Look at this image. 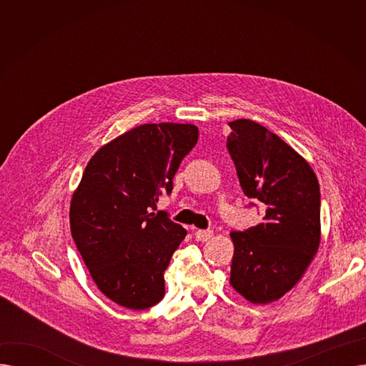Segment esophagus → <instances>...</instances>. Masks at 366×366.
<instances>
[{"instance_id": "esophagus-1", "label": "esophagus", "mask_w": 366, "mask_h": 366, "mask_svg": "<svg viewBox=\"0 0 366 366\" xmlns=\"http://www.w3.org/2000/svg\"><path fill=\"white\" fill-rule=\"evenodd\" d=\"M212 232H210V229H197V232L194 233V236H196V240H199V242H207L210 237H212Z\"/></svg>"}]
</instances>
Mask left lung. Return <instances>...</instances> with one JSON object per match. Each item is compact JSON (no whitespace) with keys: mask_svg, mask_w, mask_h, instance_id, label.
<instances>
[{"mask_svg":"<svg viewBox=\"0 0 366 366\" xmlns=\"http://www.w3.org/2000/svg\"><path fill=\"white\" fill-rule=\"evenodd\" d=\"M227 148L244 196L265 206L264 222L232 232L229 285L254 304L298 283L320 243V189L313 169L276 133L252 120L229 122Z\"/></svg>","mask_w":366,"mask_h":366,"instance_id":"left-lung-1","label":"left lung"}]
</instances>
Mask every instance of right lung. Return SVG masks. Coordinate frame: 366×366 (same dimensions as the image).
Here are the masks:
<instances>
[{
	"label": "right lung",
	"instance_id": "obj_1",
	"mask_svg": "<svg viewBox=\"0 0 366 366\" xmlns=\"http://www.w3.org/2000/svg\"><path fill=\"white\" fill-rule=\"evenodd\" d=\"M199 139L194 124H142L101 147L69 207L71 234L99 291L145 310L164 297V270L187 232L154 214Z\"/></svg>",
	"mask_w": 366,
	"mask_h": 366
}]
</instances>
